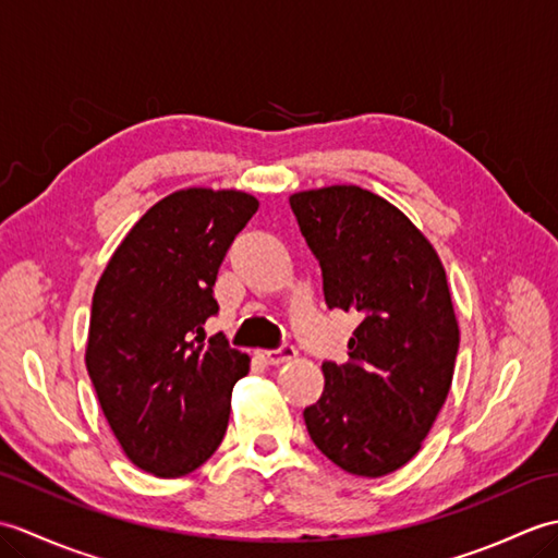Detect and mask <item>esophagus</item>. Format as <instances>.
Instances as JSON below:
<instances>
[{
  "instance_id": "1",
  "label": "esophagus",
  "mask_w": 558,
  "mask_h": 558,
  "mask_svg": "<svg viewBox=\"0 0 558 558\" xmlns=\"http://www.w3.org/2000/svg\"><path fill=\"white\" fill-rule=\"evenodd\" d=\"M258 357L266 364H286V362L298 357V350H294L292 345H282L278 350H258Z\"/></svg>"
}]
</instances>
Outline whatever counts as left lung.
Returning a JSON list of instances; mask_svg holds the SVG:
<instances>
[{
	"label": "left lung",
	"mask_w": 558,
	"mask_h": 558,
	"mask_svg": "<svg viewBox=\"0 0 558 558\" xmlns=\"http://www.w3.org/2000/svg\"><path fill=\"white\" fill-rule=\"evenodd\" d=\"M290 206L326 304L360 316L350 362L322 366L306 432L350 475H390L420 453L453 384L460 328L446 268L405 213L362 186L310 189Z\"/></svg>",
	"instance_id": "left-lung-1"
}]
</instances>
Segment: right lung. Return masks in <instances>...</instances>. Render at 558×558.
Listing matches in <instances>:
<instances>
[{
  "label": "right lung",
  "mask_w": 558,
  "mask_h": 558,
  "mask_svg": "<svg viewBox=\"0 0 558 558\" xmlns=\"http://www.w3.org/2000/svg\"><path fill=\"white\" fill-rule=\"evenodd\" d=\"M258 210L240 189L189 186L153 204L114 248L93 292L86 369L124 456L174 480L216 453L248 354L204 342L218 268Z\"/></svg>",
  "instance_id": "right-lung-1"
}]
</instances>
